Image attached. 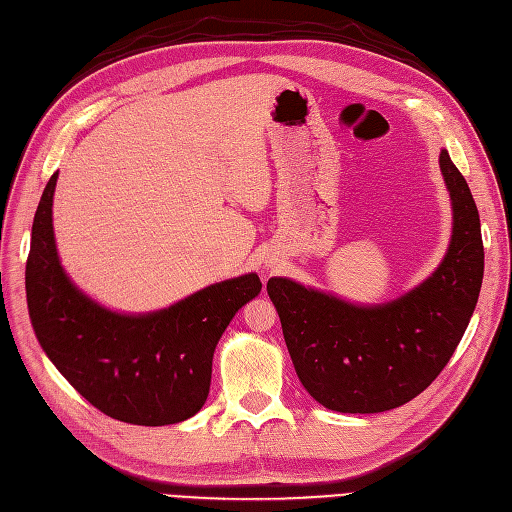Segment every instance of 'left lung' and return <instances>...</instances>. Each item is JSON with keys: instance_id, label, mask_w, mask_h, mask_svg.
I'll return each instance as SVG.
<instances>
[{"instance_id": "left-lung-1", "label": "left lung", "mask_w": 512, "mask_h": 512, "mask_svg": "<svg viewBox=\"0 0 512 512\" xmlns=\"http://www.w3.org/2000/svg\"><path fill=\"white\" fill-rule=\"evenodd\" d=\"M439 168L451 236L420 285L384 304H358L287 276L268 280L299 382L331 411L380 413L415 399L443 371L475 312L483 282L479 211L447 149Z\"/></svg>"}]
</instances>
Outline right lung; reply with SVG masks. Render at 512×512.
<instances>
[{"label": "right lung", "mask_w": 512, "mask_h": 512, "mask_svg": "<svg viewBox=\"0 0 512 512\" xmlns=\"http://www.w3.org/2000/svg\"><path fill=\"white\" fill-rule=\"evenodd\" d=\"M56 179L59 173L35 211L25 272L37 342L65 380L109 418L137 426L192 418L206 403L219 339L259 295V276L215 282L154 312L111 310L63 268L52 225Z\"/></svg>", "instance_id": "add662e5"}]
</instances>
